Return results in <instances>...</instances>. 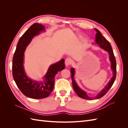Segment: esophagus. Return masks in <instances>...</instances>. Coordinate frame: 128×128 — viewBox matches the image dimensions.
<instances>
[{
    "label": "esophagus",
    "mask_w": 128,
    "mask_h": 128,
    "mask_svg": "<svg viewBox=\"0 0 128 128\" xmlns=\"http://www.w3.org/2000/svg\"><path fill=\"white\" fill-rule=\"evenodd\" d=\"M72 64V60L69 58H67V59H66L65 60V64L66 66H68Z\"/></svg>",
    "instance_id": "1"
}]
</instances>
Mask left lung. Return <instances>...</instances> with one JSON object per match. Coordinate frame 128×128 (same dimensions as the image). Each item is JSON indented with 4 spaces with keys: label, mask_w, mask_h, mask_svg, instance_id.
<instances>
[{
    "label": "left lung",
    "mask_w": 128,
    "mask_h": 128,
    "mask_svg": "<svg viewBox=\"0 0 128 128\" xmlns=\"http://www.w3.org/2000/svg\"><path fill=\"white\" fill-rule=\"evenodd\" d=\"M94 29L96 32V42L97 44H98V45L100 48L108 52L110 54V60L111 62V69H112V70H113V76L112 77V78L110 79V82H108V83L107 84V86L104 88L102 90L100 91L97 95L94 96V97H90V96H88L87 95L86 92L82 90V89H80L79 88V86H77L75 80L74 79L75 75V69L73 68H72L70 69V72L72 87L74 90V91L76 93V94L78 95L80 98H82L83 99L86 100L98 99L102 97L104 95H105L107 94V92L109 91L110 88L113 86L116 78V62L115 57L114 56L111 45L110 44V42L107 40L105 39V38L102 35L101 32H100L98 29Z\"/></svg>",
    "instance_id": "left-lung-1"
}]
</instances>
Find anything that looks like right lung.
Wrapping results in <instances>:
<instances>
[{"mask_svg":"<svg viewBox=\"0 0 128 128\" xmlns=\"http://www.w3.org/2000/svg\"><path fill=\"white\" fill-rule=\"evenodd\" d=\"M42 31H45V26L40 24L35 23L31 26L19 40L13 58L12 74L15 82L23 94L32 99L48 97L53 90L56 75L65 68L64 60L61 59L50 66L44 82H39L27 77L24 67V52L32 38Z\"/></svg>","mask_w":128,"mask_h":128,"instance_id":"right-lung-1","label":"right lung"}]
</instances>
